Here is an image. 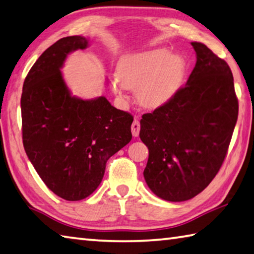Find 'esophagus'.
Segmentation results:
<instances>
[{
    "label": "esophagus",
    "instance_id": "34e87169",
    "mask_svg": "<svg viewBox=\"0 0 254 254\" xmlns=\"http://www.w3.org/2000/svg\"><path fill=\"white\" fill-rule=\"evenodd\" d=\"M140 133V122L137 120H134L132 123V134L133 136H137Z\"/></svg>",
    "mask_w": 254,
    "mask_h": 254
}]
</instances>
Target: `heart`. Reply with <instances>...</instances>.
Segmentation results:
<instances>
[{"label":"heart","mask_w":254,"mask_h":254,"mask_svg":"<svg viewBox=\"0 0 254 254\" xmlns=\"http://www.w3.org/2000/svg\"><path fill=\"white\" fill-rule=\"evenodd\" d=\"M186 61L180 54H170L159 48L124 55L120 59L117 75L111 86L115 94L126 98L128 89H134L142 107L156 109L168 103L182 85Z\"/></svg>","instance_id":"1"}]
</instances>
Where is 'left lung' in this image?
Instances as JSON below:
<instances>
[{
  "instance_id": "obj_1",
  "label": "left lung",
  "mask_w": 254,
  "mask_h": 254,
  "mask_svg": "<svg viewBox=\"0 0 254 254\" xmlns=\"http://www.w3.org/2000/svg\"><path fill=\"white\" fill-rule=\"evenodd\" d=\"M187 84L141 119L140 139L149 149L145 182L161 199L190 200L222 165L239 112L231 68L200 42Z\"/></svg>"
}]
</instances>
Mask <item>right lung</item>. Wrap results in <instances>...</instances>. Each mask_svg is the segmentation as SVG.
Here are the masks:
<instances>
[{
    "label": "right lung",
    "mask_w": 254,
    "mask_h": 254,
    "mask_svg": "<svg viewBox=\"0 0 254 254\" xmlns=\"http://www.w3.org/2000/svg\"><path fill=\"white\" fill-rule=\"evenodd\" d=\"M89 47L84 36H66L36 60L21 98L22 137L26 155L51 191L67 201L92 194L105 165L132 139L133 117L105 96L72 95L61 68L67 55Z\"/></svg>",
    "instance_id": "add662e5"
}]
</instances>
